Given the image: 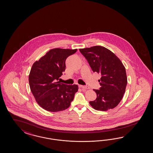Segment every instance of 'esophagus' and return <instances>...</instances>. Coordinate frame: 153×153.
I'll return each mask as SVG.
<instances>
[{"mask_svg": "<svg viewBox=\"0 0 153 153\" xmlns=\"http://www.w3.org/2000/svg\"><path fill=\"white\" fill-rule=\"evenodd\" d=\"M79 87L81 88H82V89H89V87L88 86H82V85H79Z\"/></svg>", "mask_w": 153, "mask_h": 153, "instance_id": "obj_1", "label": "esophagus"}]
</instances>
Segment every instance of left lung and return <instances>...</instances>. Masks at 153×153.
Returning <instances> with one entry per match:
<instances>
[{
	"label": "left lung",
	"instance_id": "1",
	"mask_svg": "<svg viewBox=\"0 0 153 153\" xmlns=\"http://www.w3.org/2000/svg\"><path fill=\"white\" fill-rule=\"evenodd\" d=\"M87 59L93 72L102 74L101 88L94 89L97 97L89 102L97 111H107L117 107L125 93L127 77L125 66L110 50L101 46L79 49Z\"/></svg>",
	"mask_w": 153,
	"mask_h": 153
}]
</instances>
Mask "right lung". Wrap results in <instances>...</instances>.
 Instances as JSON below:
<instances>
[{
	"instance_id": "add662e5",
	"label": "right lung",
	"mask_w": 153,
	"mask_h": 153,
	"mask_svg": "<svg viewBox=\"0 0 153 153\" xmlns=\"http://www.w3.org/2000/svg\"><path fill=\"white\" fill-rule=\"evenodd\" d=\"M77 49L54 48L33 64L28 80L37 104L51 112L69 108L78 91L77 85H68L58 81L65 70V60Z\"/></svg>"
}]
</instances>
